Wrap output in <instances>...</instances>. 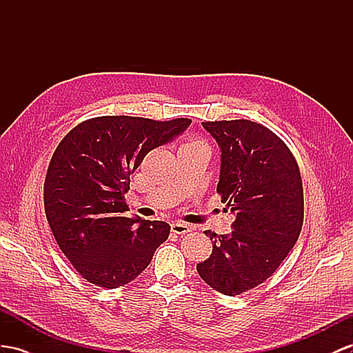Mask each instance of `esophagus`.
<instances>
[{
	"label": "esophagus",
	"instance_id": "esophagus-1",
	"mask_svg": "<svg viewBox=\"0 0 353 353\" xmlns=\"http://www.w3.org/2000/svg\"><path fill=\"white\" fill-rule=\"evenodd\" d=\"M171 231H173L174 234H186V232L191 231V225L177 221V222L171 223Z\"/></svg>",
	"mask_w": 353,
	"mask_h": 353
}]
</instances>
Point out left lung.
Segmentation results:
<instances>
[{"label":"left lung","instance_id":"1","mask_svg":"<svg viewBox=\"0 0 353 353\" xmlns=\"http://www.w3.org/2000/svg\"><path fill=\"white\" fill-rule=\"evenodd\" d=\"M221 149L218 191L234 214L232 231H204L212 255L196 271L214 291L239 295L267 280L300 237L303 182L291 150L256 122H203Z\"/></svg>","mask_w":353,"mask_h":353}]
</instances>
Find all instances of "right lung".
Returning <instances> with one entry per match:
<instances>
[{
	"mask_svg": "<svg viewBox=\"0 0 353 353\" xmlns=\"http://www.w3.org/2000/svg\"><path fill=\"white\" fill-rule=\"evenodd\" d=\"M191 122L99 116L58 144L44 182V210L62 254L88 282L108 289L132 282L168 239L167 222L123 216L125 194L144 157Z\"/></svg>",
	"mask_w": 353,
	"mask_h": 353,
	"instance_id": "obj_1",
	"label": "right lung"
}]
</instances>
